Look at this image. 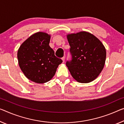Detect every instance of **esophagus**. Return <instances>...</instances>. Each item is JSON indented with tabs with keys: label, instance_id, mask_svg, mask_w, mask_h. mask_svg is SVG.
I'll return each instance as SVG.
<instances>
[{
	"label": "esophagus",
	"instance_id": "obj_1",
	"mask_svg": "<svg viewBox=\"0 0 124 124\" xmlns=\"http://www.w3.org/2000/svg\"><path fill=\"white\" fill-rule=\"evenodd\" d=\"M62 62H65V56H63L62 58Z\"/></svg>",
	"mask_w": 124,
	"mask_h": 124
}]
</instances>
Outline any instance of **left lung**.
<instances>
[{
  "label": "left lung",
  "mask_w": 124,
  "mask_h": 124,
  "mask_svg": "<svg viewBox=\"0 0 124 124\" xmlns=\"http://www.w3.org/2000/svg\"><path fill=\"white\" fill-rule=\"evenodd\" d=\"M71 60L66 65L77 81L88 83L98 77L105 62L106 50L94 35L86 31L67 35Z\"/></svg>",
  "instance_id": "1"
}]
</instances>
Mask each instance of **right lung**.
<instances>
[{
  "label": "right lung",
  "mask_w": 124,
  "mask_h": 124,
  "mask_svg": "<svg viewBox=\"0 0 124 124\" xmlns=\"http://www.w3.org/2000/svg\"><path fill=\"white\" fill-rule=\"evenodd\" d=\"M50 36L43 32L33 34L21 45L18 51L19 66L25 77L35 83L49 81L62 62L49 46Z\"/></svg>",
  "instance_id": "1"
}]
</instances>
